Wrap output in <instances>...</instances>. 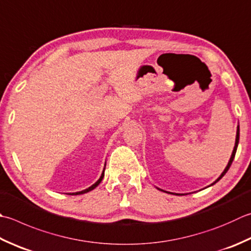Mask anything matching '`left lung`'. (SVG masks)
Returning a JSON list of instances; mask_svg holds the SVG:
<instances>
[{
  "label": "left lung",
  "instance_id": "obj_1",
  "mask_svg": "<svg viewBox=\"0 0 251 251\" xmlns=\"http://www.w3.org/2000/svg\"><path fill=\"white\" fill-rule=\"evenodd\" d=\"M238 142H239V125L237 126V131H236V140H235V147H234V150H233V152H232V155H230V159H229V161H228V163H227V165H226V168H225V170L222 172V174L220 175V177L214 181V183H212L211 184L210 186H212V185H214L215 183H218V181L223 177V176L226 174V172L228 171V169L230 168V165H232V162H233V160H234V158H235V154H236V150H237V147H238ZM159 190H161V191H164V190H162V189H160V188H158ZM165 193H168V191H165ZM175 195H177V196H183L184 194H175Z\"/></svg>",
  "mask_w": 251,
  "mask_h": 251
}]
</instances>
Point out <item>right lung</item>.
<instances>
[{"label":"right lung","instance_id":"1","mask_svg":"<svg viewBox=\"0 0 251 251\" xmlns=\"http://www.w3.org/2000/svg\"><path fill=\"white\" fill-rule=\"evenodd\" d=\"M104 170H105V168H104ZM104 170H103V172H102V174H101V176H100V178L98 179L95 184H93L92 186H90L89 188H87V189H85V190H81V191H77V193H73V194H70V195H80V194H86V193H88V191H91L92 189H95L98 185H99L100 183H101V180L103 179V177H104Z\"/></svg>","mask_w":251,"mask_h":251}]
</instances>
